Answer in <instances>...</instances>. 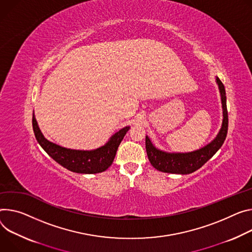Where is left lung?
Returning a JSON list of instances; mask_svg holds the SVG:
<instances>
[{
  "label": "left lung",
  "mask_w": 252,
  "mask_h": 252,
  "mask_svg": "<svg viewBox=\"0 0 252 252\" xmlns=\"http://www.w3.org/2000/svg\"><path fill=\"white\" fill-rule=\"evenodd\" d=\"M216 83L221 96L223 120L221 128L215 139L209 144L193 152L188 153H170L155 147L148 135H146V150L149 161L158 171L170 174L187 175L200 169L206 162L217 153L222 147L228 130V113L226 105V93L221 80L216 76Z\"/></svg>",
  "instance_id": "left-lung-1"
}]
</instances>
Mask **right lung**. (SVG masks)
I'll use <instances>...</instances> for the list:
<instances>
[{
	"instance_id": "add662e5",
	"label": "right lung",
	"mask_w": 252,
	"mask_h": 252,
	"mask_svg": "<svg viewBox=\"0 0 252 252\" xmlns=\"http://www.w3.org/2000/svg\"><path fill=\"white\" fill-rule=\"evenodd\" d=\"M32 125L35 138L42 149L62 167L78 174H97L107 170L113 162L120 144L130 128V126L121 128L119 131L113 133L103 146L97 149L73 150L61 147L45 138L34 113Z\"/></svg>"
}]
</instances>
